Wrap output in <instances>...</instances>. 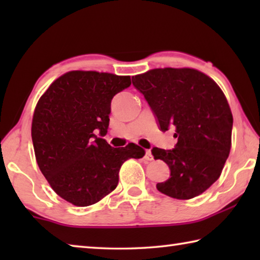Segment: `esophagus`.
<instances>
[{"mask_svg": "<svg viewBox=\"0 0 260 260\" xmlns=\"http://www.w3.org/2000/svg\"><path fill=\"white\" fill-rule=\"evenodd\" d=\"M144 159H146V160H152L153 159V156L151 155L150 150L146 151V156H144Z\"/></svg>", "mask_w": 260, "mask_h": 260, "instance_id": "obj_1", "label": "esophagus"}]
</instances>
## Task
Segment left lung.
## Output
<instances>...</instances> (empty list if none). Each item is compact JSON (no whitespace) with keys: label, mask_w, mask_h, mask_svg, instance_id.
<instances>
[{"label":"left lung","mask_w":260,"mask_h":260,"mask_svg":"<svg viewBox=\"0 0 260 260\" xmlns=\"http://www.w3.org/2000/svg\"><path fill=\"white\" fill-rule=\"evenodd\" d=\"M161 132L175 128L172 150L152 148L170 167L157 189L178 200L201 195L217 181L231 151L233 116L222 90L193 69H155L132 78Z\"/></svg>","instance_id":"8db88e82"}]
</instances>
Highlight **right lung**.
<instances>
[{"label":"right lung","mask_w":260,"mask_h":260,"mask_svg":"<svg viewBox=\"0 0 260 260\" xmlns=\"http://www.w3.org/2000/svg\"><path fill=\"white\" fill-rule=\"evenodd\" d=\"M129 86V77L71 71L39 100L32 121L38 165L57 195L73 205L98 203L116 189L124 161L146 153L138 144L113 148L96 136L108 133L113 96Z\"/></svg>","instance_id":"add662e5"}]
</instances>
